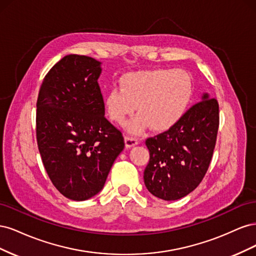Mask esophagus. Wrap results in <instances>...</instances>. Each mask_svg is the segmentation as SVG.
<instances>
[{
	"label": "esophagus",
	"instance_id": "1",
	"mask_svg": "<svg viewBox=\"0 0 256 256\" xmlns=\"http://www.w3.org/2000/svg\"><path fill=\"white\" fill-rule=\"evenodd\" d=\"M138 143V140L134 136H125V144L127 148H130V147H132L134 145H136Z\"/></svg>",
	"mask_w": 256,
	"mask_h": 256
}]
</instances>
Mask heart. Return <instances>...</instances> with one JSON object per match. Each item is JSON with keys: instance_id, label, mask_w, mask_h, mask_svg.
I'll use <instances>...</instances> for the list:
<instances>
[{"instance_id": "obj_1", "label": "heart", "mask_w": 256, "mask_h": 256, "mask_svg": "<svg viewBox=\"0 0 256 256\" xmlns=\"http://www.w3.org/2000/svg\"><path fill=\"white\" fill-rule=\"evenodd\" d=\"M191 95V78L182 69L134 72L122 76L120 88L106 92L104 108L113 122L124 125L138 106L140 115L128 124L130 132H141L147 125L162 131L182 118Z\"/></svg>"}]
</instances>
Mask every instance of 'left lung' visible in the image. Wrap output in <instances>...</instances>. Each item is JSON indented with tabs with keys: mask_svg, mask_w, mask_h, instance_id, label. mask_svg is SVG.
<instances>
[{
	"mask_svg": "<svg viewBox=\"0 0 256 256\" xmlns=\"http://www.w3.org/2000/svg\"><path fill=\"white\" fill-rule=\"evenodd\" d=\"M218 129V100L205 94L173 127L147 138V190L164 200H180L194 190L210 164Z\"/></svg>",
	"mask_w": 256,
	"mask_h": 256,
	"instance_id": "1",
	"label": "left lung"
}]
</instances>
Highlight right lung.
<instances>
[{
    "instance_id": "right-lung-1",
    "label": "right lung",
    "mask_w": 256,
    "mask_h": 256,
    "mask_svg": "<svg viewBox=\"0 0 256 256\" xmlns=\"http://www.w3.org/2000/svg\"><path fill=\"white\" fill-rule=\"evenodd\" d=\"M95 58L69 54L44 76L37 98L36 138L44 166L62 194L85 200L104 188L124 136L104 118Z\"/></svg>"
}]
</instances>
